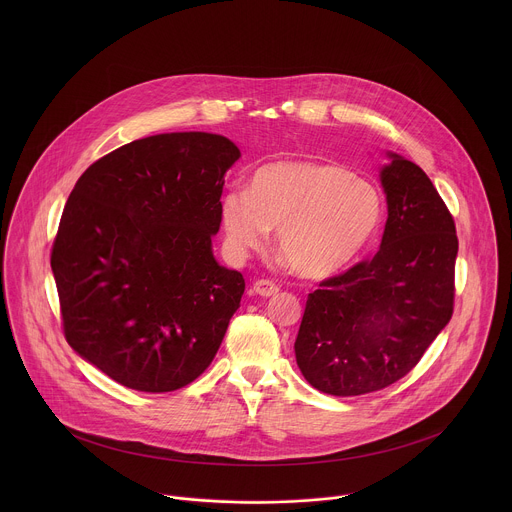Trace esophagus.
<instances>
[{
    "label": "esophagus",
    "mask_w": 512,
    "mask_h": 512,
    "mask_svg": "<svg viewBox=\"0 0 512 512\" xmlns=\"http://www.w3.org/2000/svg\"><path fill=\"white\" fill-rule=\"evenodd\" d=\"M252 288H254V292L262 295V297H272V295L280 292V288L274 282H270V280H256Z\"/></svg>",
    "instance_id": "34e87169"
}]
</instances>
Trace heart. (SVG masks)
<instances>
[{"instance_id":"obj_1","label":"heart","mask_w":512,"mask_h":512,"mask_svg":"<svg viewBox=\"0 0 512 512\" xmlns=\"http://www.w3.org/2000/svg\"><path fill=\"white\" fill-rule=\"evenodd\" d=\"M382 215L378 191L347 169L319 161L280 159L258 167L248 191L220 199L228 248L242 256L278 228L282 258L303 278L347 268L374 236Z\"/></svg>"}]
</instances>
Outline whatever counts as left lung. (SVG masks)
Masks as SVG:
<instances>
[{
  "instance_id": "left-lung-1",
  "label": "left lung",
  "mask_w": 512,
  "mask_h": 512,
  "mask_svg": "<svg viewBox=\"0 0 512 512\" xmlns=\"http://www.w3.org/2000/svg\"><path fill=\"white\" fill-rule=\"evenodd\" d=\"M386 155L380 248L309 293L293 345L305 380L331 396L368 394L406 376L453 313V217L416 163Z\"/></svg>"
}]
</instances>
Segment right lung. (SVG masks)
<instances>
[{"label": "right lung", "instance_id": "1", "mask_svg": "<svg viewBox=\"0 0 512 512\" xmlns=\"http://www.w3.org/2000/svg\"><path fill=\"white\" fill-rule=\"evenodd\" d=\"M238 157L219 134H157L76 181L51 254L65 337L122 386L171 392L213 363L244 293L213 256Z\"/></svg>", "mask_w": 512, "mask_h": 512}]
</instances>
